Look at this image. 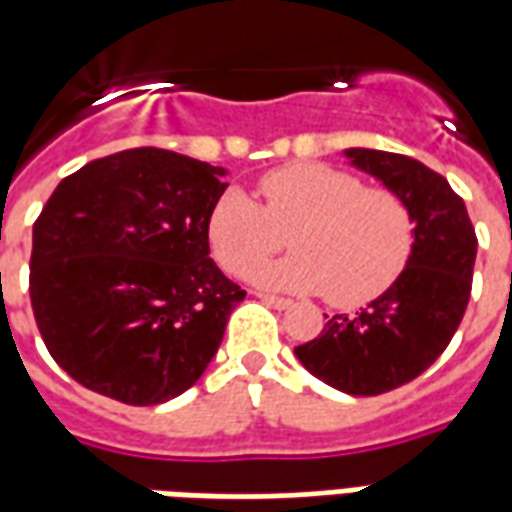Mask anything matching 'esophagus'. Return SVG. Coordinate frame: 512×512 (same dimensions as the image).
<instances>
[{
    "mask_svg": "<svg viewBox=\"0 0 512 512\" xmlns=\"http://www.w3.org/2000/svg\"><path fill=\"white\" fill-rule=\"evenodd\" d=\"M259 300L267 302L270 308H278V311H283V308H292V300H286V297H275V294L259 292Z\"/></svg>",
    "mask_w": 512,
    "mask_h": 512,
    "instance_id": "34e87169",
    "label": "esophagus"
}]
</instances>
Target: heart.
<instances>
[{
  "instance_id": "b5f03b06",
  "label": "heart",
  "mask_w": 512,
  "mask_h": 512,
  "mask_svg": "<svg viewBox=\"0 0 512 512\" xmlns=\"http://www.w3.org/2000/svg\"><path fill=\"white\" fill-rule=\"evenodd\" d=\"M259 204L226 190L212 204L207 242L220 270L245 278L289 242L297 253L253 272V281L286 292H324L363 305L387 292L414 251V215L393 188L365 185L352 171L302 160L259 179Z\"/></svg>"
}]
</instances>
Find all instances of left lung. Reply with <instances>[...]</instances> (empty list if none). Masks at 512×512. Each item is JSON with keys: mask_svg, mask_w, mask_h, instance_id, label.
Masks as SVG:
<instances>
[{"mask_svg": "<svg viewBox=\"0 0 512 512\" xmlns=\"http://www.w3.org/2000/svg\"><path fill=\"white\" fill-rule=\"evenodd\" d=\"M357 169L398 190L414 215V251L398 281L357 313H335L294 349L316 379L349 395H382L439 360L472 294L477 237L464 199L420 160L349 149Z\"/></svg>", "mask_w": 512, "mask_h": 512, "instance_id": "left-lung-1", "label": "left lung"}]
</instances>
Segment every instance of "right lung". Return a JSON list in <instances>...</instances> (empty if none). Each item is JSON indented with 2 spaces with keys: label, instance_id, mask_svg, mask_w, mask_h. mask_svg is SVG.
<instances>
[{
  "label": "right lung",
  "instance_id": "1",
  "mask_svg": "<svg viewBox=\"0 0 512 512\" xmlns=\"http://www.w3.org/2000/svg\"><path fill=\"white\" fill-rule=\"evenodd\" d=\"M223 174L169 149H122L62 179L37 215V330L87 390L155 406L210 365L245 297L210 259L207 218Z\"/></svg>",
  "mask_w": 512,
  "mask_h": 512
}]
</instances>
